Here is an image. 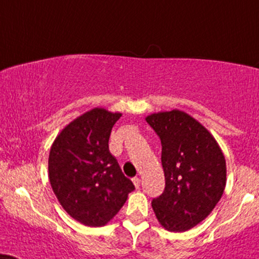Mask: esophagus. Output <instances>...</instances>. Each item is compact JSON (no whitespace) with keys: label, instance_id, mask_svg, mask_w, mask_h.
<instances>
[{"label":"esophagus","instance_id":"1","mask_svg":"<svg viewBox=\"0 0 259 259\" xmlns=\"http://www.w3.org/2000/svg\"><path fill=\"white\" fill-rule=\"evenodd\" d=\"M133 183H134V185H135V188H139L141 184V179L135 177V178H133Z\"/></svg>","mask_w":259,"mask_h":259}]
</instances>
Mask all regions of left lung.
Listing matches in <instances>:
<instances>
[{"mask_svg":"<svg viewBox=\"0 0 259 259\" xmlns=\"http://www.w3.org/2000/svg\"><path fill=\"white\" fill-rule=\"evenodd\" d=\"M146 120L161 140L166 186L152 201L159 224L185 232L202 222L220 201L226 186V160L215 137L184 111L152 113Z\"/></svg>","mask_w":259,"mask_h":259,"instance_id":"1","label":"left lung"}]
</instances>
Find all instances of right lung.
Here are the masks:
<instances>
[{
  "mask_svg": "<svg viewBox=\"0 0 259 259\" xmlns=\"http://www.w3.org/2000/svg\"><path fill=\"white\" fill-rule=\"evenodd\" d=\"M120 116L94 107L65 125L50 148L51 188L64 210L84 226L109 224L135 189L109 149Z\"/></svg>",
  "mask_w": 259,
  "mask_h": 259,
  "instance_id": "obj_1",
  "label": "right lung"
}]
</instances>
